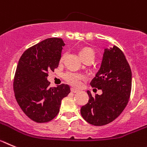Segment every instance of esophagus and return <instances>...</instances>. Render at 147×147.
I'll return each mask as SVG.
<instances>
[{
    "label": "esophagus",
    "mask_w": 147,
    "mask_h": 147,
    "mask_svg": "<svg viewBox=\"0 0 147 147\" xmlns=\"http://www.w3.org/2000/svg\"><path fill=\"white\" fill-rule=\"evenodd\" d=\"M71 92H72V93H77V92H78V90L75 89V88H71Z\"/></svg>",
    "instance_id": "esophagus-1"
}]
</instances>
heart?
Returning a JSON list of instances; mask_svg holds the SVG:
<instances>
[{
    "mask_svg": "<svg viewBox=\"0 0 147 147\" xmlns=\"http://www.w3.org/2000/svg\"><path fill=\"white\" fill-rule=\"evenodd\" d=\"M79 54H80V56L82 59H84L88 57H92L94 59V51L91 47H86L80 49V51H79ZM64 57H65V54H63L61 57V61H63ZM63 78L69 85L75 87H78L80 85L82 80H84L86 79V76L83 74L80 73V72L67 71L63 75Z\"/></svg>",
    "mask_w": 147,
    "mask_h": 147,
    "instance_id": "obj_1",
    "label": "heart"
}]
</instances>
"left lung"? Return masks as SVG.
Returning <instances> with one entry per match:
<instances>
[{"mask_svg": "<svg viewBox=\"0 0 147 147\" xmlns=\"http://www.w3.org/2000/svg\"><path fill=\"white\" fill-rule=\"evenodd\" d=\"M90 84L102 94L93 97L87 91L89 100L80 108L81 116L92 125H105L121 114L131 93V69L118 47L105 49L101 67Z\"/></svg>", "mask_w": 147, "mask_h": 147, "instance_id": "8db88e82", "label": "left lung"}]
</instances>
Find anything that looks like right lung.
<instances>
[{"label": "right lung", "mask_w": 147, "mask_h": 147, "mask_svg": "<svg viewBox=\"0 0 147 147\" xmlns=\"http://www.w3.org/2000/svg\"><path fill=\"white\" fill-rule=\"evenodd\" d=\"M64 43L60 38H49L29 47L21 55L16 69L13 88L18 105L25 114L38 123L53 119L62 99L70 93L67 84L49 87V71L57 68Z\"/></svg>", "instance_id": "right-lung-1"}]
</instances>
